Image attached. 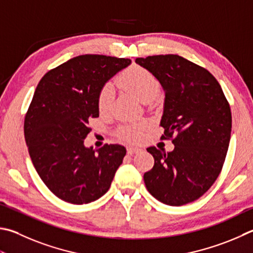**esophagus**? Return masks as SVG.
<instances>
[{
  "instance_id": "34e87169",
  "label": "esophagus",
  "mask_w": 253,
  "mask_h": 253,
  "mask_svg": "<svg viewBox=\"0 0 253 253\" xmlns=\"http://www.w3.org/2000/svg\"><path fill=\"white\" fill-rule=\"evenodd\" d=\"M139 151H140V148H138V147H128L127 148L128 155H134V154L139 153Z\"/></svg>"
}]
</instances>
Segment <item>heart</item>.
<instances>
[{"label":"heart","instance_id":"obj_1","mask_svg":"<svg viewBox=\"0 0 253 253\" xmlns=\"http://www.w3.org/2000/svg\"><path fill=\"white\" fill-rule=\"evenodd\" d=\"M118 83L124 89L129 91L140 100L147 97H155L159 91V82L146 68L132 65L123 73L118 79ZM114 98V90L111 85H105L98 94V108L106 111L111 106ZM145 124L141 123L136 126L125 128L121 131V135L127 139H137L140 131L144 129Z\"/></svg>","mask_w":253,"mask_h":253}]
</instances>
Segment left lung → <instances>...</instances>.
I'll return each instance as SVG.
<instances>
[{"label": "left lung", "instance_id": "left-lung-1", "mask_svg": "<svg viewBox=\"0 0 253 253\" xmlns=\"http://www.w3.org/2000/svg\"><path fill=\"white\" fill-rule=\"evenodd\" d=\"M165 91L162 138L173 137L172 151L149 147L155 165L145 172L149 194L182 206L199 199L221 171L231 135V111L221 86L206 68L179 55L136 58Z\"/></svg>", "mask_w": 253, "mask_h": 253}]
</instances>
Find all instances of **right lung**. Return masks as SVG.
Wrapping results in <instances>:
<instances>
[{"label":"right lung","mask_w":253,"mask_h":253,"mask_svg":"<svg viewBox=\"0 0 253 253\" xmlns=\"http://www.w3.org/2000/svg\"><path fill=\"white\" fill-rule=\"evenodd\" d=\"M128 58L80 55L40 81L24 121L32 163L53 194L66 203L89 204L108 191L126 155L122 145L85 147L88 119L99 116L98 94Z\"/></svg>","instance_id":"obj_1"}]
</instances>
